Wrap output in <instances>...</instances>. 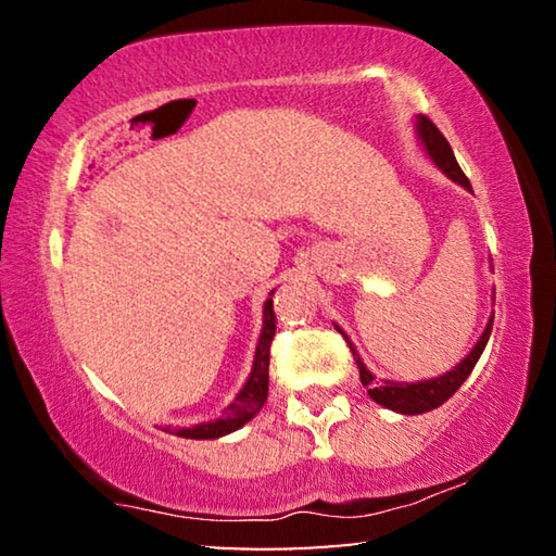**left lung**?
I'll return each instance as SVG.
<instances>
[{
    "label": "left lung",
    "instance_id": "1",
    "mask_svg": "<svg viewBox=\"0 0 556 556\" xmlns=\"http://www.w3.org/2000/svg\"><path fill=\"white\" fill-rule=\"evenodd\" d=\"M417 127H419L421 142H425L429 156L434 159L441 172H444L448 178H454V181H458L460 186L470 188V181L466 178V174L460 172L456 156H454V152H451V144L446 142V137L441 135L434 122H431L429 117H419ZM338 331H341V328H338ZM491 331H493V318H491V321H488L485 331L481 336V341L476 343L473 351H470L464 357V361H460V365H456L454 370L446 372V375H441V378H437V380L412 382V384L375 382L372 372L365 368L363 361H361V355L355 353L353 343L348 341V336L343 331L341 333L345 338L348 348H351V351H353V361L357 365V370H361V382L365 384V388H368L370 397L378 402V404H382V407L394 409V412H400V414H421V412H429V409L441 407V404H444L451 397V394H454L460 388V384L466 382L470 370L476 368L478 357H481V353H483L488 338H491Z\"/></svg>",
    "mask_w": 556,
    "mask_h": 556
}]
</instances>
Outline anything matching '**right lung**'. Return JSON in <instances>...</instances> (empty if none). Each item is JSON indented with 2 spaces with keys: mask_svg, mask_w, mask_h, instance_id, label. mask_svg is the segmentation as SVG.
Listing matches in <instances>:
<instances>
[{
  "mask_svg": "<svg viewBox=\"0 0 556 556\" xmlns=\"http://www.w3.org/2000/svg\"><path fill=\"white\" fill-rule=\"evenodd\" d=\"M275 331H277V316H275V308H271V299H267L265 326H262L255 365H252V372L248 382H244V388L240 390V394L235 397L230 407L223 412L220 419L208 421V425L191 427V429H178V437H186V439L225 437L230 434V431L240 429L242 425H248V421L255 417L262 407H265L267 392H269V345H271V338H275Z\"/></svg>",
  "mask_w": 556,
  "mask_h": 556,
  "instance_id": "1",
  "label": "right lung"
}]
</instances>
